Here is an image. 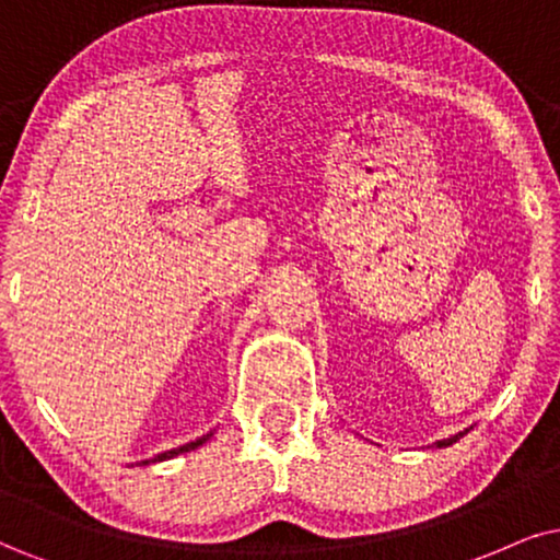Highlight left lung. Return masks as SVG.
Instances as JSON below:
<instances>
[{"instance_id":"8db88e82","label":"left lung","mask_w":560,"mask_h":560,"mask_svg":"<svg viewBox=\"0 0 560 560\" xmlns=\"http://www.w3.org/2000/svg\"><path fill=\"white\" fill-rule=\"evenodd\" d=\"M465 434H468V429H465V431H459V434L450 436V439H439V442H436V447H439V450H442V447H450V444H455L457 439H459V436H465Z\"/></svg>"}]
</instances>
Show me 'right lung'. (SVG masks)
Wrapping results in <instances>:
<instances>
[{"mask_svg": "<svg viewBox=\"0 0 560 560\" xmlns=\"http://www.w3.org/2000/svg\"><path fill=\"white\" fill-rule=\"evenodd\" d=\"M211 434H214V431H209V434H203V436H198V439H194V442L183 444V447H175V450H167V452H162V455H154L152 459H141V463H137V465H150V463H162V459H170V457H178V455H183V452H190V450L201 447V444H207V442H209V439H211Z\"/></svg>", "mask_w": 560, "mask_h": 560, "instance_id": "1", "label": "right lung"}]
</instances>
